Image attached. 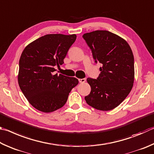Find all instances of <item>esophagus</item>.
I'll return each instance as SVG.
<instances>
[{"mask_svg":"<svg viewBox=\"0 0 154 154\" xmlns=\"http://www.w3.org/2000/svg\"><path fill=\"white\" fill-rule=\"evenodd\" d=\"M79 80L80 83H83L86 81V79H79Z\"/></svg>","mask_w":154,"mask_h":154,"instance_id":"1","label":"esophagus"}]
</instances>
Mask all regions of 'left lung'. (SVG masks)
<instances>
[{
	"instance_id": "1",
	"label": "left lung",
	"mask_w": 154,
	"mask_h": 154,
	"mask_svg": "<svg viewBox=\"0 0 154 154\" xmlns=\"http://www.w3.org/2000/svg\"><path fill=\"white\" fill-rule=\"evenodd\" d=\"M82 37L91 48L94 60L102 64L97 79H87L91 91L85 101L97 109L112 110L125 100L133 88V51L125 40L107 30L93 31Z\"/></svg>"
}]
</instances>
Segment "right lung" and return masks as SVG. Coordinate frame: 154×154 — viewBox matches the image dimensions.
Returning <instances> with one entry per match:
<instances>
[{
	"label": "right lung",
	"mask_w": 154,
	"mask_h": 154,
	"mask_svg": "<svg viewBox=\"0 0 154 154\" xmlns=\"http://www.w3.org/2000/svg\"><path fill=\"white\" fill-rule=\"evenodd\" d=\"M76 35H45L24 48L19 62L18 83L29 103L40 112L55 111L66 104L69 93L79 84L74 77L54 74L63 63Z\"/></svg>",
	"instance_id": "obj_1"
}]
</instances>
